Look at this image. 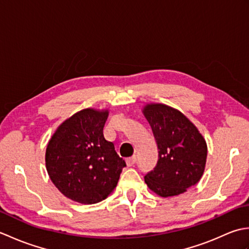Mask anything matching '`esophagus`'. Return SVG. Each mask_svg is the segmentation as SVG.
Returning a JSON list of instances; mask_svg holds the SVG:
<instances>
[{"mask_svg": "<svg viewBox=\"0 0 249 249\" xmlns=\"http://www.w3.org/2000/svg\"><path fill=\"white\" fill-rule=\"evenodd\" d=\"M136 160H137L136 156H131V157H128L127 160H126V163H127V166H128V167H131V166H134V165H135Z\"/></svg>", "mask_w": 249, "mask_h": 249, "instance_id": "obj_1", "label": "esophagus"}]
</instances>
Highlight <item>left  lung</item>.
<instances>
[{"label": "left lung", "instance_id": "left-lung-1", "mask_svg": "<svg viewBox=\"0 0 249 249\" xmlns=\"http://www.w3.org/2000/svg\"><path fill=\"white\" fill-rule=\"evenodd\" d=\"M158 147L155 168L144 181L160 197H172L197 184L204 172L208 146L198 128L181 111L163 104L142 110Z\"/></svg>", "mask_w": 249, "mask_h": 249}]
</instances>
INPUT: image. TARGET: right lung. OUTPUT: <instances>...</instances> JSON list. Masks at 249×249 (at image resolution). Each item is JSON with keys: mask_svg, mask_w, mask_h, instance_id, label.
Returning <instances> with one entry per match:
<instances>
[{"mask_svg": "<svg viewBox=\"0 0 249 249\" xmlns=\"http://www.w3.org/2000/svg\"><path fill=\"white\" fill-rule=\"evenodd\" d=\"M108 110L83 109L63 122L49 140L46 168L55 187L76 202L94 204L113 192L126 167L104 137Z\"/></svg>", "mask_w": 249, "mask_h": 249, "instance_id": "1", "label": "right lung"}]
</instances>
